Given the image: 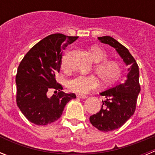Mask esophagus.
Returning <instances> with one entry per match:
<instances>
[{
	"label": "esophagus",
	"instance_id": "34e87169",
	"mask_svg": "<svg viewBox=\"0 0 155 155\" xmlns=\"http://www.w3.org/2000/svg\"><path fill=\"white\" fill-rule=\"evenodd\" d=\"M77 97H78L80 98H86L87 96L86 95H84V94H77Z\"/></svg>",
	"mask_w": 155,
	"mask_h": 155
}]
</instances>
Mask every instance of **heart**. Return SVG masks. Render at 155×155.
Here are the masks:
<instances>
[{
  "instance_id": "heart-1",
  "label": "heart",
  "mask_w": 155,
  "mask_h": 155,
  "mask_svg": "<svg viewBox=\"0 0 155 155\" xmlns=\"http://www.w3.org/2000/svg\"><path fill=\"white\" fill-rule=\"evenodd\" d=\"M92 59L96 62L95 72L103 84H110L117 80L121 73V67L116 61H105L107 59V53L98 46H93L90 50ZM66 65L65 61H63V66ZM98 81L94 75L79 74L70 79L68 87L75 92L86 94L91 90L96 88Z\"/></svg>"
}]
</instances>
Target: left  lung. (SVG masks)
Masks as SVG:
<instances>
[{
    "label": "left lung",
    "mask_w": 155,
    "mask_h": 155,
    "mask_svg": "<svg viewBox=\"0 0 155 155\" xmlns=\"http://www.w3.org/2000/svg\"><path fill=\"white\" fill-rule=\"evenodd\" d=\"M98 39L102 43L114 48L129 68L124 82L100 93V95L105 98V101H102V109L90 116L92 126L98 130L109 132L121 127L135 112L140 91L139 68L129 50L113 37H98Z\"/></svg>",
    "instance_id": "8db88e82"
}]
</instances>
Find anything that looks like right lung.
I'll list each match as a JSON object with an SVG mask.
<instances>
[{"label":"right lung","mask_w":155,"mask_h":155,"mask_svg":"<svg viewBox=\"0 0 155 155\" xmlns=\"http://www.w3.org/2000/svg\"><path fill=\"white\" fill-rule=\"evenodd\" d=\"M78 37L61 33L48 35L25 54L16 75L17 105L28 121L39 126L55 122L61 116L65 105L76 98L74 93L62 91L57 83L56 74L60 71L63 50ZM50 89L58 91L51 97Z\"/></svg>","instance_id":"1"}]
</instances>
